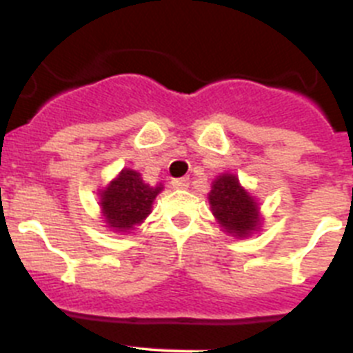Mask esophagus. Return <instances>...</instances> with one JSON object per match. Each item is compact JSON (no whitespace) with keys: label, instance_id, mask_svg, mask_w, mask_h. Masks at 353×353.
Instances as JSON below:
<instances>
[{"label":"esophagus","instance_id":"esophagus-1","mask_svg":"<svg viewBox=\"0 0 353 353\" xmlns=\"http://www.w3.org/2000/svg\"><path fill=\"white\" fill-rule=\"evenodd\" d=\"M173 189H187L189 187V179H173L171 180Z\"/></svg>","mask_w":353,"mask_h":353}]
</instances>
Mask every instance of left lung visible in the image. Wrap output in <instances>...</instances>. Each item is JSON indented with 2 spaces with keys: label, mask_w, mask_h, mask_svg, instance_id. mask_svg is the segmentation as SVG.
I'll return each instance as SVG.
<instances>
[{
  "label": "left lung",
  "mask_w": 353,
  "mask_h": 353,
  "mask_svg": "<svg viewBox=\"0 0 353 353\" xmlns=\"http://www.w3.org/2000/svg\"><path fill=\"white\" fill-rule=\"evenodd\" d=\"M208 201H210L212 214L224 228V232L240 239L258 232L261 219L256 199L240 185L235 174H219L212 182Z\"/></svg>",
  "instance_id": "left-lung-1"
}]
</instances>
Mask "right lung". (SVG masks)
Masks as SVG:
<instances>
[{"instance_id": "obj_1", "label": "right lung", "mask_w": 353, "mask_h": 353, "mask_svg": "<svg viewBox=\"0 0 353 353\" xmlns=\"http://www.w3.org/2000/svg\"><path fill=\"white\" fill-rule=\"evenodd\" d=\"M162 191V185L152 187L145 183L138 171L121 170L117 179L104 187L101 194V208L108 228L114 232H130L141 224L152 212L154 199Z\"/></svg>"}]
</instances>
